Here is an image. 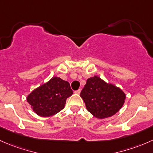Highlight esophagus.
<instances>
[{
	"label": "esophagus",
	"mask_w": 153,
	"mask_h": 153,
	"mask_svg": "<svg viewBox=\"0 0 153 153\" xmlns=\"http://www.w3.org/2000/svg\"><path fill=\"white\" fill-rule=\"evenodd\" d=\"M80 92H81V90H80V89H79V90H77V91H74V93H75V94H79Z\"/></svg>",
	"instance_id": "obj_1"
}]
</instances>
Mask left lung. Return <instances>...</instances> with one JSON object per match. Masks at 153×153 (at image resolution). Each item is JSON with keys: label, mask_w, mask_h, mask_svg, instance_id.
<instances>
[{"label": "left lung", "mask_w": 153, "mask_h": 153, "mask_svg": "<svg viewBox=\"0 0 153 153\" xmlns=\"http://www.w3.org/2000/svg\"><path fill=\"white\" fill-rule=\"evenodd\" d=\"M80 97L85 104L86 109L100 119L116 114L122 108L126 99L121 88L97 76L88 79Z\"/></svg>", "instance_id": "obj_1"}]
</instances>
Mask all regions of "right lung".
<instances>
[{"instance_id": "obj_1", "label": "right lung", "mask_w": 153, "mask_h": 153, "mask_svg": "<svg viewBox=\"0 0 153 153\" xmlns=\"http://www.w3.org/2000/svg\"><path fill=\"white\" fill-rule=\"evenodd\" d=\"M72 94L68 82L53 76L33 90L26 100L36 114L41 117H50L65 108L66 100Z\"/></svg>"}]
</instances>
